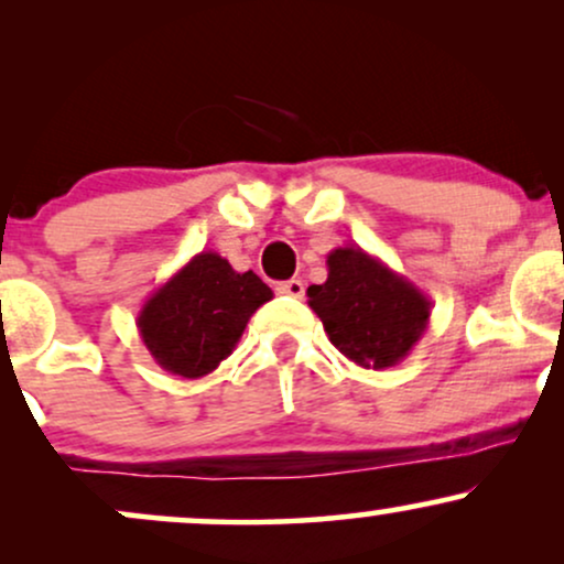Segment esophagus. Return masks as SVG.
<instances>
[{"instance_id": "1", "label": "esophagus", "mask_w": 564, "mask_h": 564, "mask_svg": "<svg viewBox=\"0 0 564 564\" xmlns=\"http://www.w3.org/2000/svg\"><path fill=\"white\" fill-rule=\"evenodd\" d=\"M278 294L294 296V300H302V296H304V283L300 281V278H291V281H283L281 286H278Z\"/></svg>"}]
</instances>
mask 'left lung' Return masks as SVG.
Here are the masks:
<instances>
[{
    "label": "left lung",
    "instance_id": "obj_1",
    "mask_svg": "<svg viewBox=\"0 0 564 564\" xmlns=\"http://www.w3.org/2000/svg\"><path fill=\"white\" fill-rule=\"evenodd\" d=\"M326 264V283L307 289V304L332 345L373 371L398 366L430 326V296L360 246H339Z\"/></svg>",
    "mask_w": 564,
    "mask_h": 564
}]
</instances>
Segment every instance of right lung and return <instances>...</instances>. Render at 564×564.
I'll list each match as a JSON object with an SVG mask.
<instances>
[{
    "label": "right lung",
    "mask_w": 564,
    "mask_h": 564,
    "mask_svg": "<svg viewBox=\"0 0 564 564\" xmlns=\"http://www.w3.org/2000/svg\"><path fill=\"white\" fill-rule=\"evenodd\" d=\"M270 300L260 275L236 273L217 251H200L148 296L138 332L164 371L200 379L232 355L246 323Z\"/></svg>",
    "instance_id": "add662e5"
}]
</instances>
